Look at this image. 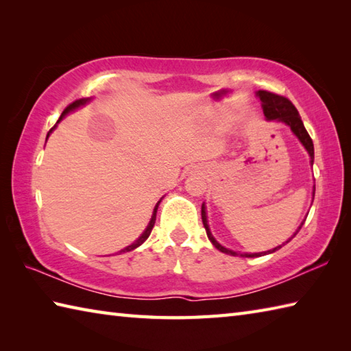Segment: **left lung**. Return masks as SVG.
Here are the masks:
<instances>
[{
    "instance_id": "1",
    "label": "left lung",
    "mask_w": 351,
    "mask_h": 351,
    "mask_svg": "<svg viewBox=\"0 0 351 351\" xmlns=\"http://www.w3.org/2000/svg\"><path fill=\"white\" fill-rule=\"evenodd\" d=\"M259 96V99L263 101V110H264V114L267 119H271V121H280V122H285L291 130H293V132L295 134L297 137H299V140L302 141V145L306 147V151L309 152L311 155V164H314V143H312V138L309 137V134L306 131V128H304V125L302 122V117L299 114V111H297V108L294 107V104L291 102L288 98H285V96H280V95H276L273 92H268V90H258L256 93ZM315 195V193H314ZM202 221H204V226H205V230H206V235L208 238H210V241L213 243V245L215 249H219L220 252L223 253H228V255H232V256H245V258H256V256H263V255H268V253H273L278 249H280L282 245H279V247H276L273 250H268V252H264V253H237V252H232L229 250L226 247H223L221 244H219L217 241H215V238L213 237L210 228H208V221H206V213H205V206L202 205ZM303 223L300 225V228L297 229V232L302 229ZM297 232L294 235H297ZM293 235V237H294ZM291 237V238H293ZM289 238V240H291ZM288 240V241H289ZM287 241V243H288Z\"/></svg>"
}]
</instances>
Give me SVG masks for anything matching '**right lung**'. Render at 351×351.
I'll return each instance as SVG.
<instances>
[{
    "label": "right lung",
    "mask_w": 351,
    "mask_h": 351,
    "mask_svg": "<svg viewBox=\"0 0 351 351\" xmlns=\"http://www.w3.org/2000/svg\"><path fill=\"white\" fill-rule=\"evenodd\" d=\"M87 101H88V99H77V101H73L72 104H69V106L63 110V113H62L60 119H63V116L68 114L69 111H72V110L78 108L80 106H84V104H86ZM51 131H52V130H51ZM51 131H49V132H51ZM49 132H48V136H49ZM158 204H160V202H158ZM158 204L155 205V210H154V214H152V219H151V221H149V225H147V228H146L145 232L141 234V237L138 238L137 241H134L131 245H128V247H125L123 250H121V253H122V252H131V250H134V249H136V247H138L140 244H143V243L147 240V237L151 235V232H152V228H154V225H155V219H156V210H158Z\"/></svg>",
    "instance_id": "right-lung-1"
}]
</instances>
